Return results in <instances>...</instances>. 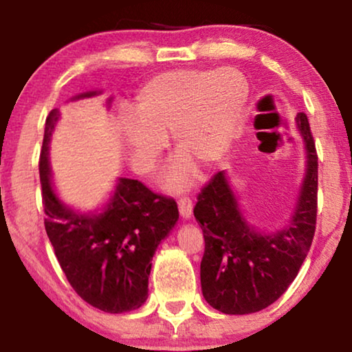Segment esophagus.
Wrapping results in <instances>:
<instances>
[{
    "label": "esophagus",
    "instance_id": "34e87169",
    "mask_svg": "<svg viewBox=\"0 0 352 352\" xmlns=\"http://www.w3.org/2000/svg\"><path fill=\"white\" fill-rule=\"evenodd\" d=\"M179 210H180L182 217H184L185 220H188L191 217V214H193V203H191V199L182 198L179 201Z\"/></svg>",
    "mask_w": 352,
    "mask_h": 352
}]
</instances>
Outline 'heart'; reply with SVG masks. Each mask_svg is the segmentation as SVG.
<instances>
[{"label": "heart", "instance_id": "obj_1", "mask_svg": "<svg viewBox=\"0 0 352 352\" xmlns=\"http://www.w3.org/2000/svg\"><path fill=\"white\" fill-rule=\"evenodd\" d=\"M248 100L245 77L232 67L170 70L143 85L133 106V119L122 120V142L135 170L156 166L166 137L173 133L182 154L166 175V186L180 190L191 179V164L209 168L230 148Z\"/></svg>", "mask_w": 352, "mask_h": 352}]
</instances>
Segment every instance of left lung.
<instances>
[{"label": "left lung", "mask_w": 352, "mask_h": 352, "mask_svg": "<svg viewBox=\"0 0 352 352\" xmlns=\"http://www.w3.org/2000/svg\"><path fill=\"white\" fill-rule=\"evenodd\" d=\"M306 151V170L287 223L256 228L243 212L227 172L215 173L195 206L204 235L201 289L209 306L230 316L259 312L274 304L296 278L317 217V153L307 116L294 117Z\"/></svg>", "instance_id": "obj_1"}]
</instances>
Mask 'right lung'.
Returning <instances> with one entry per match:
<instances>
[{"mask_svg": "<svg viewBox=\"0 0 352 352\" xmlns=\"http://www.w3.org/2000/svg\"><path fill=\"white\" fill-rule=\"evenodd\" d=\"M98 95L101 91L80 93L70 101ZM111 102L112 98L107 107ZM59 119V109L46 117L40 154L45 228L54 254L83 301L109 314L135 311L148 299L154 252L179 220L177 203L153 193L142 182L119 177L100 209L70 208L51 179L50 143Z\"/></svg>", "mask_w": 352, "mask_h": 352, "instance_id": "add662e5", "label": "right lung"}]
</instances>
